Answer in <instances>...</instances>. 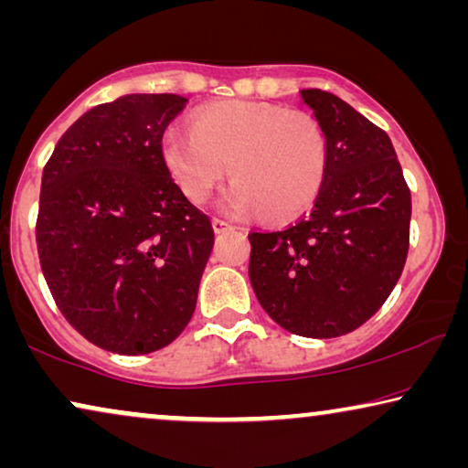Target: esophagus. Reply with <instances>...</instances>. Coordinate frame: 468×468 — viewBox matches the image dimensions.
<instances>
[{
	"label": "esophagus",
	"instance_id": "esophagus-1",
	"mask_svg": "<svg viewBox=\"0 0 468 468\" xmlns=\"http://www.w3.org/2000/svg\"><path fill=\"white\" fill-rule=\"evenodd\" d=\"M228 228H232L229 226V223L226 221V219H213V229L217 234H221V232H226Z\"/></svg>",
	"mask_w": 468,
	"mask_h": 468
}]
</instances>
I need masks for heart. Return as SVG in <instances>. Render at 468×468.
<instances>
[{
    "label": "heart",
    "mask_w": 468,
    "mask_h": 468,
    "mask_svg": "<svg viewBox=\"0 0 468 468\" xmlns=\"http://www.w3.org/2000/svg\"><path fill=\"white\" fill-rule=\"evenodd\" d=\"M168 172L191 202H204L228 172L226 207L264 210L271 219L303 213L328 172L325 133L309 114L255 101L204 108L194 127H170L162 138Z\"/></svg>",
    "instance_id": "obj_1"
}]
</instances>
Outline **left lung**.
<instances>
[{
    "mask_svg": "<svg viewBox=\"0 0 468 468\" xmlns=\"http://www.w3.org/2000/svg\"><path fill=\"white\" fill-rule=\"evenodd\" d=\"M300 100L325 133L328 172L309 217L249 234V279L281 328L335 338L368 322L399 283L411 191L386 132L322 89Z\"/></svg>",
    "mask_w": 468,
    "mask_h": 468,
    "instance_id": "8db88e82",
    "label": "left lung"
}]
</instances>
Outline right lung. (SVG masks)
Returning <instances> with one entry per match:
<instances>
[{
  "mask_svg": "<svg viewBox=\"0 0 468 468\" xmlns=\"http://www.w3.org/2000/svg\"><path fill=\"white\" fill-rule=\"evenodd\" d=\"M185 104L175 93H127L95 106L42 172L44 279L69 325L112 354H151L181 335L213 251L210 219L162 155L165 127Z\"/></svg>",
  "mask_w": 468,
  "mask_h": 468,
  "instance_id": "1",
  "label": "right lung"
}]
</instances>
